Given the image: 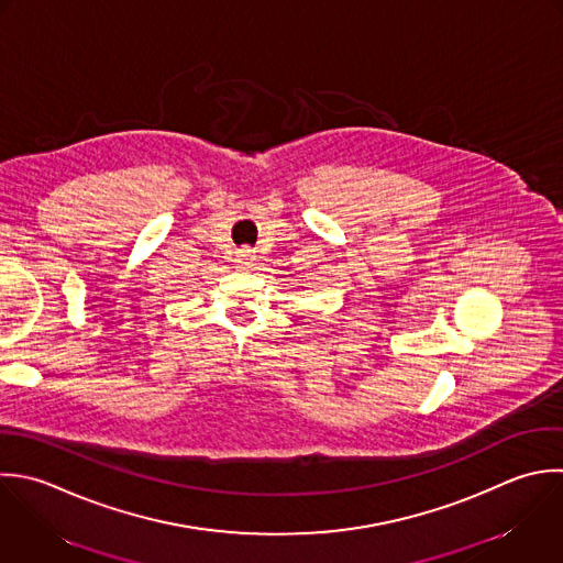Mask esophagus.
Returning <instances> with one entry per match:
<instances>
[{
    "label": "esophagus",
    "mask_w": 563,
    "mask_h": 563,
    "mask_svg": "<svg viewBox=\"0 0 563 563\" xmlns=\"http://www.w3.org/2000/svg\"><path fill=\"white\" fill-rule=\"evenodd\" d=\"M254 261H256L254 250H250V247H241L239 250V254H236V263L239 265H254Z\"/></svg>",
    "instance_id": "34e87169"
}]
</instances>
